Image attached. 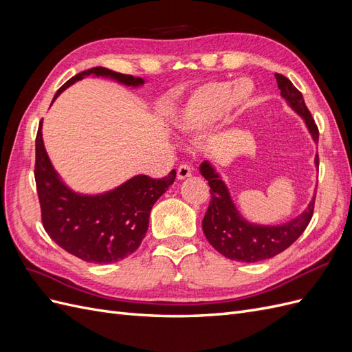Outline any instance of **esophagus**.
Here are the masks:
<instances>
[{"instance_id":"obj_1","label":"esophagus","mask_w":352,"mask_h":352,"mask_svg":"<svg viewBox=\"0 0 352 352\" xmlns=\"http://www.w3.org/2000/svg\"><path fill=\"white\" fill-rule=\"evenodd\" d=\"M190 175H192V168H190L189 164L184 163L177 167V179H186Z\"/></svg>"}]
</instances>
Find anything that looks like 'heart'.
Listing matches in <instances>:
<instances>
[{"label":"heart","instance_id":"obj_1","mask_svg":"<svg viewBox=\"0 0 352 352\" xmlns=\"http://www.w3.org/2000/svg\"><path fill=\"white\" fill-rule=\"evenodd\" d=\"M252 97V85L239 80L232 87L229 82H208L190 95L179 111L177 123L186 132H201L214 124L228 107H243Z\"/></svg>","mask_w":352,"mask_h":352}]
</instances>
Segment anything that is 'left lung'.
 <instances>
[{
	"mask_svg": "<svg viewBox=\"0 0 352 352\" xmlns=\"http://www.w3.org/2000/svg\"><path fill=\"white\" fill-rule=\"evenodd\" d=\"M274 76L278 80L280 95L298 114L302 116L310 133L317 142L318 127L310 110L307 109L302 94L283 74L276 73ZM316 164L318 166V154L316 157ZM199 170L202 176L208 180L211 194L208 210L202 219V230H204V235L212 247L230 260L255 263L274 257V255L289 248L302 235L313 217L316 198L301 216L286 223V225L274 228L251 225L239 216L238 210L230 199L228 188L221 182L214 168L204 162Z\"/></svg>",
	"mask_w": 352,
	"mask_h": 352,
	"instance_id": "left-lung-1",
	"label": "left lung"
}]
</instances>
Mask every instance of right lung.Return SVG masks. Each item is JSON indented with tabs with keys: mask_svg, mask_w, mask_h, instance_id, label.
<instances>
[{
	"mask_svg": "<svg viewBox=\"0 0 352 352\" xmlns=\"http://www.w3.org/2000/svg\"><path fill=\"white\" fill-rule=\"evenodd\" d=\"M89 74L110 76L117 82L138 87L141 78L92 67L69 79L54 95ZM52 100V101H54ZM42 122L35 141V182L41 204L42 226L58 247L74 257L95 264L123 260L140 247L150 223L155 201L175 182L176 170L162 179L141 175L104 195H79L61 182L52 168L42 141Z\"/></svg>",
	"mask_w": 352,
	"mask_h": 352,
	"instance_id": "add662e5",
	"label": "right lung"
}]
</instances>
